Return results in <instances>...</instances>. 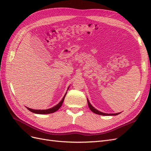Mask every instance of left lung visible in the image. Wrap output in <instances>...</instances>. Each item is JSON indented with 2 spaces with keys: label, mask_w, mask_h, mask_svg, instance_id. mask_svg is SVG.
I'll list each match as a JSON object with an SVG mask.
<instances>
[{
  "label": "left lung",
  "mask_w": 151,
  "mask_h": 151,
  "mask_svg": "<svg viewBox=\"0 0 151 151\" xmlns=\"http://www.w3.org/2000/svg\"><path fill=\"white\" fill-rule=\"evenodd\" d=\"M87 100H88V106H89V109H91V111H92L93 113H96V114H98V115H103V116H115V115H118V114H120L121 113H103V112H101L98 111V109H96V108H94L92 105L91 104V103H89V99L87 98Z\"/></svg>",
  "instance_id": "8db88e82"
}]
</instances>
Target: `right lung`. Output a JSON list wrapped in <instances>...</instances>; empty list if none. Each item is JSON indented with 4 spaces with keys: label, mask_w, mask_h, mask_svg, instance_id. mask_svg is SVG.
I'll list each match as a JSON object with an SVG mask.
<instances>
[{
    "label": "right lung",
    "mask_w": 151,
    "mask_h": 151,
    "mask_svg": "<svg viewBox=\"0 0 151 151\" xmlns=\"http://www.w3.org/2000/svg\"><path fill=\"white\" fill-rule=\"evenodd\" d=\"M68 88H69V87L68 88L67 90L68 89ZM66 94H67V93L64 95V96L63 97L62 99L60 101V103L57 104V105H55V106L51 108H49V109H31V108H28V107H26V108L28 109V110H29L30 111L33 112L34 113H36V114H49V113H54V112H55L56 111H57L58 109L62 106V104L63 102V100H64V99H65Z\"/></svg>",
    "instance_id": "right-lung-1"
}]
</instances>
